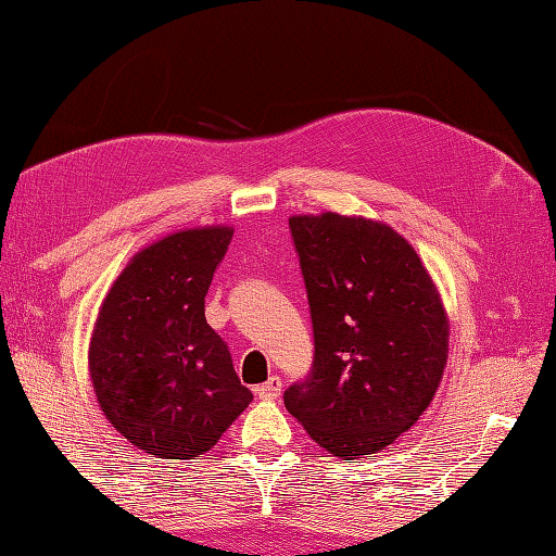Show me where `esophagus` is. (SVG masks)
<instances>
[{"mask_svg":"<svg viewBox=\"0 0 556 556\" xmlns=\"http://www.w3.org/2000/svg\"><path fill=\"white\" fill-rule=\"evenodd\" d=\"M255 395L260 400H277L281 395V378L279 376H269L263 386L255 388Z\"/></svg>","mask_w":556,"mask_h":556,"instance_id":"obj_1","label":"esophagus"}]
</instances>
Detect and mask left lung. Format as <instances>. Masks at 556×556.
Segmentation results:
<instances>
[{
	"label": "left lung",
	"mask_w": 556,
	"mask_h": 556,
	"mask_svg": "<svg viewBox=\"0 0 556 556\" xmlns=\"http://www.w3.org/2000/svg\"><path fill=\"white\" fill-rule=\"evenodd\" d=\"M313 320V368L285 393L337 458L374 455L431 405L448 358L441 293L388 224L334 212L289 219Z\"/></svg>",
	"instance_id": "left-lung-1"
}]
</instances>
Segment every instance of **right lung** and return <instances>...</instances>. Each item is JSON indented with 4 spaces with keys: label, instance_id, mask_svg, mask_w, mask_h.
Listing matches in <instances>:
<instances>
[{
    "label": "right lung",
    "instance_id": "1",
    "mask_svg": "<svg viewBox=\"0 0 556 556\" xmlns=\"http://www.w3.org/2000/svg\"><path fill=\"white\" fill-rule=\"evenodd\" d=\"M231 236V226L185 228L147 245L98 311L93 393L105 419L151 458H200L253 402L204 318Z\"/></svg>",
    "mask_w": 556,
    "mask_h": 556
}]
</instances>
